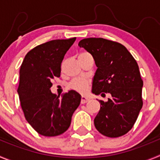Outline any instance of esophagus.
Returning a JSON list of instances; mask_svg holds the SVG:
<instances>
[{"label":"esophagus","instance_id":"1","mask_svg":"<svg viewBox=\"0 0 160 160\" xmlns=\"http://www.w3.org/2000/svg\"><path fill=\"white\" fill-rule=\"evenodd\" d=\"M87 102H89V98H86L84 96H82L81 98V103L82 104H84V103H87Z\"/></svg>","mask_w":160,"mask_h":160}]
</instances>
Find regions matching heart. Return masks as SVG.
<instances>
[{"label": "heart", "instance_id": "1", "mask_svg": "<svg viewBox=\"0 0 160 160\" xmlns=\"http://www.w3.org/2000/svg\"><path fill=\"white\" fill-rule=\"evenodd\" d=\"M87 52H82L79 55L84 54ZM90 85V80L86 78H77L73 79L69 84L68 87L71 90L77 91L80 94H85L88 90L89 87Z\"/></svg>", "mask_w": 160, "mask_h": 160}]
</instances>
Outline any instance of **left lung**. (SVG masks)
<instances>
[{
  "instance_id": "left-lung-1",
  "label": "left lung",
  "mask_w": 160,
  "mask_h": 160,
  "mask_svg": "<svg viewBox=\"0 0 160 160\" xmlns=\"http://www.w3.org/2000/svg\"><path fill=\"white\" fill-rule=\"evenodd\" d=\"M78 46L92 55L98 67L92 92L111 94L106 102L99 100L101 107L94 118L96 129L111 138L126 135L136 122L143 104V82L138 63L125 46L114 41L85 38Z\"/></svg>"
}]
</instances>
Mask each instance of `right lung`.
<instances>
[{
    "label": "right lung",
    "instance_id": "obj_1",
    "mask_svg": "<svg viewBox=\"0 0 160 160\" xmlns=\"http://www.w3.org/2000/svg\"><path fill=\"white\" fill-rule=\"evenodd\" d=\"M76 38L38 45L25 55L20 69L18 92L27 122L40 135L57 136L70 128L81 96L69 90L62 98L52 94L51 81L59 78L64 56Z\"/></svg>",
    "mask_w": 160,
    "mask_h": 160
}]
</instances>
